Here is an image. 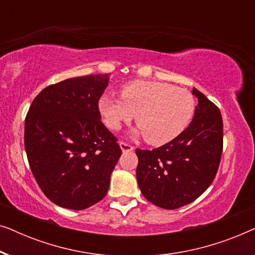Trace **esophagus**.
I'll return each mask as SVG.
<instances>
[{
  "label": "esophagus",
  "mask_w": 255,
  "mask_h": 255,
  "mask_svg": "<svg viewBox=\"0 0 255 255\" xmlns=\"http://www.w3.org/2000/svg\"><path fill=\"white\" fill-rule=\"evenodd\" d=\"M120 146H121V149L123 152H131V151H133V146L130 145V144H127V142H124V141H121L120 142Z\"/></svg>",
  "instance_id": "34e87169"
}]
</instances>
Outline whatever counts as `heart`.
Segmentation results:
<instances>
[{
    "label": "heart",
    "instance_id": "obj_1",
    "mask_svg": "<svg viewBox=\"0 0 255 255\" xmlns=\"http://www.w3.org/2000/svg\"><path fill=\"white\" fill-rule=\"evenodd\" d=\"M122 97L104 94L99 110L110 130L135 117V135H145L152 145H163L180 135L194 116L196 102L188 89L160 81L128 82L121 89ZM137 115H135V114Z\"/></svg>",
    "mask_w": 255,
    "mask_h": 255
}]
</instances>
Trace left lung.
Instances as JSON below:
<instances>
[{
    "mask_svg": "<svg viewBox=\"0 0 255 255\" xmlns=\"http://www.w3.org/2000/svg\"><path fill=\"white\" fill-rule=\"evenodd\" d=\"M194 118L172 141L135 149L137 181L146 200L173 210L200 197L217 174L223 151V120L217 107L196 88Z\"/></svg>",
    "mask_w": 255,
    "mask_h": 255,
    "instance_id": "left-lung-1",
    "label": "left lung"
}]
</instances>
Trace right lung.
Instances as JSON below:
<instances>
[{
    "instance_id": "obj_1",
    "label": "right lung",
    "mask_w": 255,
    "mask_h": 255,
    "mask_svg": "<svg viewBox=\"0 0 255 255\" xmlns=\"http://www.w3.org/2000/svg\"><path fill=\"white\" fill-rule=\"evenodd\" d=\"M109 75L67 79L36 96L25 117L30 168L48 200L83 210L106 196L122 155L117 138L101 122L99 100Z\"/></svg>"
}]
</instances>
